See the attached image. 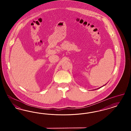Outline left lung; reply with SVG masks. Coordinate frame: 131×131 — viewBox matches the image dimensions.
I'll return each mask as SVG.
<instances>
[{
	"instance_id": "1",
	"label": "left lung",
	"mask_w": 131,
	"mask_h": 131,
	"mask_svg": "<svg viewBox=\"0 0 131 131\" xmlns=\"http://www.w3.org/2000/svg\"><path fill=\"white\" fill-rule=\"evenodd\" d=\"M105 85H106V84H105ZM100 88H101V87H100ZM98 88V89H99V88ZM95 90H96V89H95Z\"/></svg>"
}]
</instances>
